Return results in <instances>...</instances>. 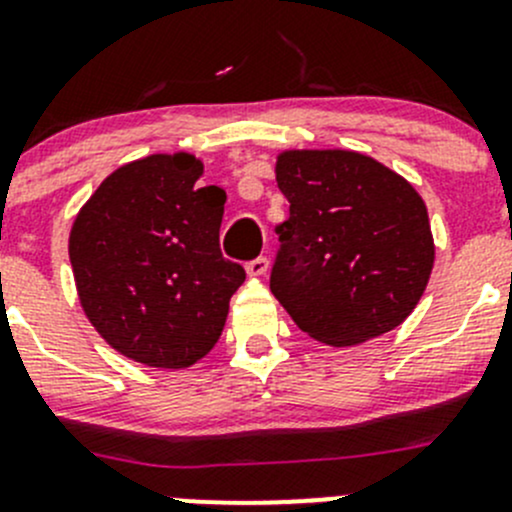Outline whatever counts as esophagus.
<instances>
[{
  "instance_id": "34e87169",
  "label": "esophagus",
  "mask_w": 512,
  "mask_h": 512,
  "mask_svg": "<svg viewBox=\"0 0 512 512\" xmlns=\"http://www.w3.org/2000/svg\"><path fill=\"white\" fill-rule=\"evenodd\" d=\"M270 270V260L267 257H255V260L247 262V275L250 277H262Z\"/></svg>"
}]
</instances>
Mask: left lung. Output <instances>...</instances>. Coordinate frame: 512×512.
<instances>
[{
	"label": "left lung",
	"mask_w": 512,
	"mask_h": 512,
	"mask_svg": "<svg viewBox=\"0 0 512 512\" xmlns=\"http://www.w3.org/2000/svg\"><path fill=\"white\" fill-rule=\"evenodd\" d=\"M289 218L270 289L302 332L354 347L399 327L433 270L426 205L409 180L354 151H285Z\"/></svg>",
	"instance_id": "1"
}]
</instances>
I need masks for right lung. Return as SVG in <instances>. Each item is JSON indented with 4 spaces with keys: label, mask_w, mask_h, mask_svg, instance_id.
<instances>
[{
    "label": "right lung",
    "mask_w": 512,
    "mask_h": 512,
    "mask_svg": "<svg viewBox=\"0 0 512 512\" xmlns=\"http://www.w3.org/2000/svg\"><path fill=\"white\" fill-rule=\"evenodd\" d=\"M203 163L156 153L113 170L69 235L81 307L116 352L185 369L223 334L245 270L220 252L225 190L200 188Z\"/></svg>",
    "instance_id": "obj_1"
}]
</instances>
